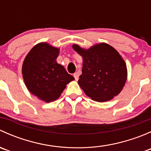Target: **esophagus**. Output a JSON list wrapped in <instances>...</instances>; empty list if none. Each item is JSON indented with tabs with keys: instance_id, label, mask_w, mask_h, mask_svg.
Instances as JSON below:
<instances>
[{
	"instance_id": "1",
	"label": "esophagus",
	"mask_w": 151,
	"mask_h": 151,
	"mask_svg": "<svg viewBox=\"0 0 151 151\" xmlns=\"http://www.w3.org/2000/svg\"><path fill=\"white\" fill-rule=\"evenodd\" d=\"M74 79H75L76 80H79V75H78V74H77V72L74 73Z\"/></svg>"
}]
</instances>
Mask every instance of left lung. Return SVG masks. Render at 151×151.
<instances>
[{
  "label": "left lung",
  "instance_id": "8db88e82",
  "mask_svg": "<svg viewBox=\"0 0 151 151\" xmlns=\"http://www.w3.org/2000/svg\"><path fill=\"white\" fill-rule=\"evenodd\" d=\"M73 49L83 58L78 84L88 96L99 102L109 101L122 91L127 78L125 61L116 50L105 43L84 50Z\"/></svg>",
  "mask_w": 151,
  "mask_h": 151
}]
</instances>
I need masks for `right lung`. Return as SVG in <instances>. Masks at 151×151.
Here are the masks:
<instances>
[{"label": "right lung", "mask_w": 151, "mask_h": 151, "mask_svg": "<svg viewBox=\"0 0 151 151\" xmlns=\"http://www.w3.org/2000/svg\"><path fill=\"white\" fill-rule=\"evenodd\" d=\"M59 50L47 43L31 49L22 65V77L31 93L50 102L60 97L68 83L74 80L64 67L56 62Z\"/></svg>", "instance_id": "add662e5"}]
</instances>
